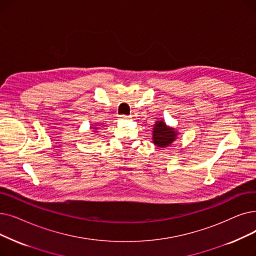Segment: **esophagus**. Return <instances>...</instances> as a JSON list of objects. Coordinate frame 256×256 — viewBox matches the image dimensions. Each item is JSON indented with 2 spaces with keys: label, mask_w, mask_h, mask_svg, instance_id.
<instances>
[{
  "label": "esophagus",
  "mask_w": 256,
  "mask_h": 256,
  "mask_svg": "<svg viewBox=\"0 0 256 256\" xmlns=\"http://www.w3.org/2000/svg\"><path fill=\"white\" fill-rule=\"evenodd\" d=\"M120 117H121V119H124V120H128L130 118V116H126V115H121Z\"/></svg>",
  "instance_id": "34e87169"
}]
</instances>
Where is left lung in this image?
<instances>
[{"label":"left lung","mask_w":256,"mask_h":256,"mask_svg":"<svg viewBox=\"0 0 256 256\" xmlns=\"http://www.w3.org/2000/svg\"><path fill=\"white\" fill-rule=\"evenodd\" d=\"M178 136L174 128L165 124L163 120L157 121L154 126L152 143L158 148H166L172 144Z\"/></svg>","instance_id":"8db88e82"}]
</instances>
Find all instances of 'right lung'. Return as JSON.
Wrapping results in <instances>:
<instances>
[{
	"mask_svg": "<svg viewBox=\"0 0 256 256\" xmlns=\"http://www.w3.org/2000/svg\"><path fill=\"white\" fill-rule=\"evenodd\" d=\"M92 128H95V126H92Z\"/></svg>",
	"mask_w": 256,
	"mask_h": 256,
	"instance_id": "1",
	"label": "right lung"
}]
</instances>
